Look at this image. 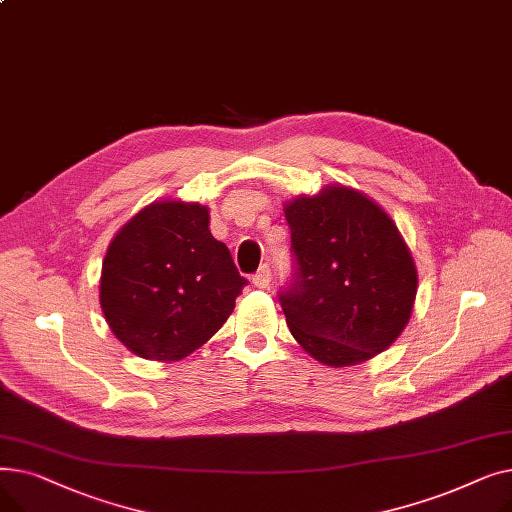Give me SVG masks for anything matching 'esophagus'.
Listing matches in <instances>:
<instances>
[{
	"label": "esophagus",
	"mask_w": 512,
	"mask_h": 512,
	"mask_svg": "<svg viewBox=\"0 0 512 512\" xmlns=\"http://www.w3.org/2000/svg\"><path fill=\"white\" fill-rule=\"evenodd\" d=\"M270 282H272V270H270V265L263 263L257 270V274L253 276V284L257 288H267V286H270Z\"/></svg>",
	"instance_id": "esophagus-1"
}]
</instances>
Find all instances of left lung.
Segmentation results:
<instances>
[{
	"mask_svg": "<svg viewBox=\"0 0 512 512\" xmlns=\"http://www.w3.org/2000/svg\"><path fill=\"white\" fill-rule=\"evenodd\" d=\"M284 215L294 274L280 303L294 340L330 367L386 351L417 294L411 251L390 215L340 184L292 199Z\"/></svg>",
	"mask_w": 512,
	"mask_h": 512,
	"instance_id": "8db88e82",
	"label": "left lung"
}]
</instances>
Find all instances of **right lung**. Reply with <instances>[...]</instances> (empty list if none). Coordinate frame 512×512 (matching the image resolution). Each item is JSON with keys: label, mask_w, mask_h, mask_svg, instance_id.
Returning <instances> with one entry per match:
<instances>
[{"label": "right lung", "mask_w": 512, "mask_h": 512, "mask_svg": "<svg viewBox=\"0 0 512 512\" xmlns=\"http://www.w3.org/2000/svg\"><path fill=\"white\" fill-rule=\"evenodd\" d=\"M245 286L228 247L209 232L207 207L159 201L110 242L99 303L130 353L180 361L224 326Z\"/></svg>", "instance_id": "right-lung-1"}]
</instances>
